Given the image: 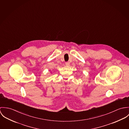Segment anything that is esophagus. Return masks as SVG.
<instances>
[{"label": "esophagus", "mask_w": 129, "mask_h": 129, "mask_svg": "<svg viewBox=\"0 0 129 129\" xmlns=\"http://www.w3.org/2000/svg\"><path fill=\"white\" fill-rule=\"evenodd\" d=\"M65 64H66V65L69 66L70 65V62H65Z\"/></svg>", "instance_id": "obj_1"}]
</instances>
